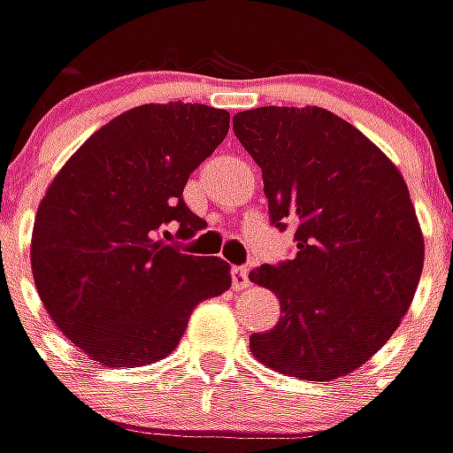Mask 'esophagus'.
<instances>
[{"instance_id":"obj_1","label":"esophagus","mask_w":453,"mask_h":453,"mask_svg":"<svg viewBox=\"0 0 453 453\" xmlns=\"http://www.w3.org/2000/svg\"><path fill=\"white\" fill-rule=\"evenodd\" d=\"M251 281H249V269L246 266H235L233 269V287L235 289H246Z\"/></svg>"}]
</instances>
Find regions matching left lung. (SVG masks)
Wrapping results in <instances>:
<instances>
[{"instance_id":"left-lung-1","label":"left lung","mask_w":453,"mask_h":453,"mask_svg":"<svg viewBox=\"0 0 453 453\" xmlns=\"http://www.w3.org/2000/svg\"><path fill=\"white\" fill-rule=\"evenodd\" d=\"M233 133L264 173L272 226L297 251L249 280L280 297V323L253 333L258 361L328 382L397 331L423 272V233L405 179L354 125L323 107H256Z\"/></svg>"}]
</instances>
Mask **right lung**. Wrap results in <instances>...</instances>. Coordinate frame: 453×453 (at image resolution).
<instances>
[{"label": "right lung", "instance_id": "add662e5", "mask_svg": "<svg viewBox=\"0 0 453 453\" xmlns=\"http://www.w3.org/2000/svg\"><path fill=\"white\" fill-rule=\"evenodd\" d=\"M227 127L226 110L207 104H143L99 127L48 187L33 277L48 315L94 361L169 357L192 310L230 287L223 258L169 243L204 227L181 192Z\"/></svg>", "mask_w": 453, "mask_h": 453}]
</instances>
